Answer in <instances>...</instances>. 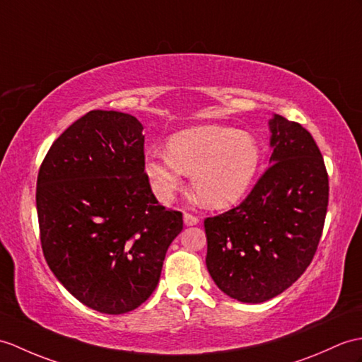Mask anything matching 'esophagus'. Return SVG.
<instances>
[{
	"label": "esophagus",
	"mask_w": 362,
	"mask_h": 362,
	"mask_svg": "<svg viewBox=\"0 0 362 362\" xmlns=\"http://www.w3.org/2000/svg\"><path fill=\"white\" fill-rule=\"evenodd\" d=\"M183 223L187 225V226L197 225V223H199V217L192 216V214H189V213H185V214H183Z\"/></svg>",
	"instance_id": "34e87169"
}]
</instances>
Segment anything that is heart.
Wrapping results in <instances>:
<instances>
[{
	"label": "heart",
	"mask_w": 362,
	"mask_h": 362,
	"mask_svg": "<svg viewBox=\"0 0 362 362\" xmlns=\"http://www.w3.org/2000/svg\"><path fill=\"white\" fill-rule=\"evenodd\" d=\"M260 166V148L248 132L221 124H199L175 132L166 154L145 156V173L154 194L166 202L191 174L202 205L226 208L247 194Z\"/></svg>",
	"instance_id": "obj_1"
}]
</instances>
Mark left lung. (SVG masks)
Segmentation results:
<instances>
[{
    "label": "left lung",
    "instance_id": "8db88e82",
    "mask_svg": "<svg viewBox=\"0 0 362 362\" xmlns=\"http://www.w3.org/2000/svg\"><path fill=\"white\" fill-rule=\"evenodd\" d=\"M270 166L236 208L205 219L206 268L226 296L265 302L298 281L321 239L329 175L312 134L274 114Z\"/></svg>",
    "mask_w": 362,
    "mask_h": 362
}]
</instances>
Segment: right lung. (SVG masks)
<instances>
[{"mask_svg":"<svg viewBox=\"0 0 362 362\" xmlns=\"http://www.w3.org/2000/svg\"><path fill=\"white\" fill-rule=\"evenodd\" d=\"M143 124L90 111L41 163L37 213L50 270L81 304L106 315L141 305L160 279L182 213L158 205L145 174Z\"/></svg>","mask_w":362,"mask_h":362,"instance_id":"right-lung-1","label":"right lung"}]
</instances>
